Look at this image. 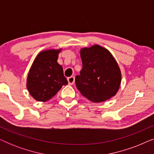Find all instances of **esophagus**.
<instances>
[{
    "instance_id": "34e87169",
    "label": "esophagus",
    "mask_w": 154,
    "mask_h": 154,
    "mask_svg": "<svg viewBox=\"0 0 154 154\" xmlns=\"http://www.w3.org/2000/svg\"><path fill=\"white\" fill-rule=\"evenodd\" d=\"M67 80H68V83L69 85H73L75 81V78L73 76H71V77H69L68 79H67Z\"/></svg>"
}]
</instances>
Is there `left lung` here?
Wrapping results in <instances>:
<instances>
[{"label":"left lung","mask_w":154,"mask_h":154,"mask_svg":"<svg viewBox=\"0 0 154 154\" xmlns=\"http://www.w3.org/2000/svg\"><path fill=\"white\" fill-rule=\"evenodd\" d=\"M83 69L75 76L81 93L93 102H102L113 97L119 89L121 73L109 50L94 45L81 50Z\"/></svg>","instance_id":"8db88e82"}]
</instances>
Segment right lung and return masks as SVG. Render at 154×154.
<instances>
[{
    "label": "right lung",
    "mask_w": 154,
    "mask_h": 154,
    "mask_svg": "<svg viewBox=\"0 0 154 154\" xmlns=\"http://www.w3.org/2000/svg\"><path fill=\"white\" fill-rule=\"evenodd\" d=\"M60 50L40 52L31 66L27 78V89L35 100L46 102L68 84L63 69L57 63Z\"/></svg>",
    "instance_id": "add662e5"
}]
</instances>
